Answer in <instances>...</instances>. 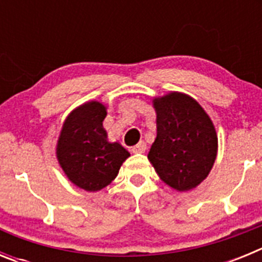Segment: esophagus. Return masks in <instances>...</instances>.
Returning a JSON list of instances; mask_svg holds the SVG:
<instances>
[{"mask_svg":"<svg viewBox=\"0 0 262 262\" xmlns=\"http://www.w3.org/2000/svg\"><path fill=\"white\" fill-rule=\"evenodd\" d=\"M145 149H147V144H145L144 142H140L138 143L131 151H133V154H144Z\"/></svg>","mask_w":262,"mask_h":262,"instance_id":"esophagus-1","label":"esophagus"}]
</instances>
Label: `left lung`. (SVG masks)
<instances>
[{
    "instance_id": "obj_1",
    "label": "left lung",
    "mask_w": 262,
    "mask_h": 262,
    "mask_svg": "<svg viewBox=\"0 0 262 262\" xmlns=\"http://www.w3.org/2000/svg\"><path fill=\"white\" fill-rule=\"evenodd\" d=\"M157 136L148 160L168 186L196 187L209 176L217 154L214 123L195 99L170 92L154 99Z\"/></svg>"
}]
</instances>
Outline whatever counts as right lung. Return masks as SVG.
<instances>
[{
    "label": "right lung",
    "instance_id": "add662e5",
    "mask_svg": "<svg viewBox=\"0 0 262 262\" xmlns=\"http://www.w3.org/2000/svg\"><path fill=\"white\" fill-rule=\"evenodd\" d=\"M106 107L90 101L67 117L60 131L56 157L72 184L86 191H98L111 184L129 156L118 142L110 143L103 128Z\"/></svg>",
    "mask_w": 262,
    "mask_h": 262
}]
</instances>
